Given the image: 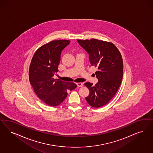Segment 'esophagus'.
Wrapping results in <instances>:
<instances>
[{"label":"esophagus","mask_w":153,"mask_h":153,"mask_svg":"<svg viewBox=\"0 0 153 153\" xmlns=\"http://www.w3.org/2000/svg\"><path fill=\"white\" fill-rule=\"evenodd\" d=\"M76 85H78V87H82L83 86V83H77Z\"/></svg>","instance_id":"34e87169"}]
</instances>
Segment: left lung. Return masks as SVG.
Wrapping results in <instances>:
<instances>
[{"label": "left lung", "instance_id": "8db88e82", "mask_svg": "<svg viewBox=\"0 0 153 153\" xmlns=\"http://www.w3.org/2000/svg\"><path fill=\"white\" fill-rule=\"evenodd\" d=\"M77 41L88 54L90 64L98 68L95 72L97 83L94 85L90 82L84 84L89 90L85 100L92 107H102L112 99L122 83L123 69L122 56L111 43L95 39Z\"/></svg>", "mask_w": 153, "mask_h": 153}]
</instances>
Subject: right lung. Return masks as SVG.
<instances>
[{
    "label": "right lung",
    "instance_id": "obj_1",
    "mask_svg": "<svg viewBox=\"0 0 153 153\" xmlns=\"http://www.w3.org/2000/svg\"><path fill=\"white\" fill-rule=\"evenodd\" d=\"M70 43L67 40L51 41L36 51L31 62L30 83L40 100L49 106L59 105L67 97L68 90L77 87L74 83L53 78L59 71L62 51Z\"/></svg>",
    "mask_w": 153,
    "mask_h": 153
}]
</instances>
